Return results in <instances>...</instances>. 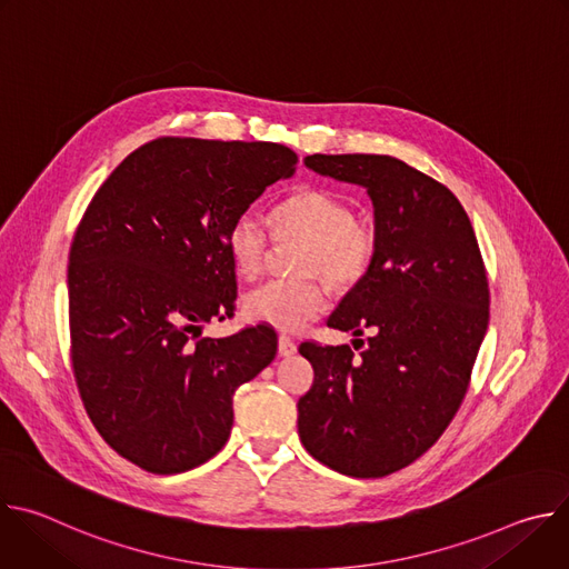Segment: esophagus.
Listing matches in <instances>:
<instances>
[{
    "mask_svg": "<svg viewBox=\"0 0 569 569\" xmlns=\"http://www.w3.org/2000/svg\"><path fill=\"white\" fill-rule=\"evenodd\" d=\"M297 353V345L288 336H279V356L290 358Z\"/></svg>",
    "mask_w": 569,
    "mask_h": 569,
    "instance_id": "1",
    "label": "esophagus"
}]
</instances>
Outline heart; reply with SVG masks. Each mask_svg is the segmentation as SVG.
<instances>
[{
    "label": "heart",
    "instance_id": "heart-1",
    "mask_svg": "<svg viewBox=\"0 0 569 569\" xmlns=\"http://www.w3.org/2000/svg\"><path fill=\"white\" fill-rule=\"evenodd\" d=\"M272 233L281 246H299L295 279H277L246 297V315L277 329H297L327 306V286L336 292L358 288L378 259V229L353 216L338 193L299 187L272 209ZM227 252L236 274L254 281L263 274L272 238L252 213H240L227 229ZM328 283L323 284L322 281Z\"/></svg>",
    "mask_w": 569,
    "mask_h": 569
}]
</instances>
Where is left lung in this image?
<instances>
[{"label":"left lung","instance_id":"obj_1","mask_svg":"<svg viewBox=\"0 0 569 569\" xmlns=\"http://www.w3.org/2000/svg\"><path fill=\"white\" fill-rule=\"evenodd\" d=\"M306 167L362 184L380 238L369 277L329 317L365 340L301 342L315 378L299 398V439L323 466L385 477L448 428L489 327L477 236L448 187L389 154H308Z\"/></svg>","mask_w":569,"mask_h":569}]
</instances>
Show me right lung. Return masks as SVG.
I'll use <instances>...</instances> for the list:
<instances>
[{
    "instance_id": "add662e5",
    "label": "right lung",
    "mask_w": 569,
    "mask_h": 569,
    "mask_svg": "<svg viewBox=\"0 0 569 569\" xmlns=\"http://www.w3.org/2000/svg\"><path fill=\"white\" fill-rule=\"evenodd\" d=\"M297 152L272 141L157 137L99 187L69 250L71 369L101 437L134 466L176 475L229 439L233 391L277 356L257 323L220 340L202 323L233 317L227 229Z\"/></svg>"
}]
</instances>
